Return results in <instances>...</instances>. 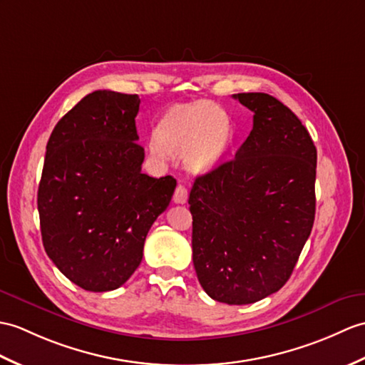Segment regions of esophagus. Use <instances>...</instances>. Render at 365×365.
Masks as SVG:
<instances>
[{
	"label": "esophagus",
	"instance_id": "1",
	"mask_svg": "<svg viewBox=\"0 0 365 365\" xmlns=\"http://www.w3.org/2000/svg\"><path fill=\"white\" fill-rule=\"evenodd\" d=\"M188 200V190L185 185H179L174 191V202L175 203H185Z\"/></svg>",
	"mask_w": 365,
	"mask_h": 365
}]
</instances>
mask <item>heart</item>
<instances>
[{"label":"heart","mask_w":365,"mask_h":365,"mask_svg":"<svg viewBox=\"0 0 365 365\" xmlns=\"http://www.w3.org/2000/svg\"><path fill=\"white\" fill-rule=\"evenodd\" d=\"M228 116L221 107L200 103L175 107L154 132L157 146L166 154H185L192 171H207L222 157L228 141Z\"/></svg>","instance_id":"obj_1"}]
</instances>
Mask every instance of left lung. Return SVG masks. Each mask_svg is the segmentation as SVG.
Instances as JSON below:
<instances>
[{"mask_svg":"<svg viewBox=\"0 0 365 365\" xmlns=\"http://www.w3.org/2000/svg\"><path fill=\"white\" fill-rule=\"evenodd\" d=\"M233 98L253 112V129L232 160L192 185V262L211 299L249 304L282 289L309 238L317 150L274 96Z\"/></svg>","mask_w":365,"mask_h":365,"instance_id":"obj_1","label":"left lung"}]
</instances>
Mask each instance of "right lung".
<instances>
[{"mask_svg": "<svg viewBox=\"0 0 365 365\" xmlns=\"http://www.w3.org/2000/svg\"><path fill=\"white\" fill-rule=\"evenodd\" d=\"M138 95L96 90L54 127L38 185L41 241L74 284L91 292L123 286L175 190L171 175L141 173Z\"/></svg>", "mask_w": 365, "mask_h": 365, "instance_id": "obj_1", "label": "right lung"}]
</instances>
